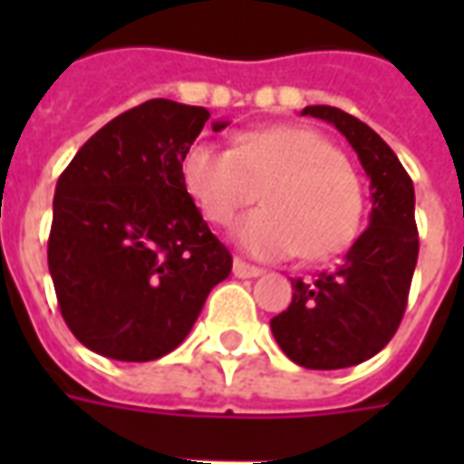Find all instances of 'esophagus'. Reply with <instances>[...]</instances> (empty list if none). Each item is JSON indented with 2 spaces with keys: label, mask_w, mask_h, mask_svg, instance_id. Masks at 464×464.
<instances>
[{
  "label": "esophagus",
  "mask_w": 464,
  "mask_h": 464,
  "mask_svg": "<svg viewBox=\"0 0 464 464\" xmlns=\"http://www.w3.org/2000/svg\"><path fill=\"white\" fill-rule=\"evenodd\" d=\"M233 273H236L238 278H258V276H263V268L241 261V258H236V261H233Z\"/></svg>",
  "instance_id": "obj_1"
}]
</instances>
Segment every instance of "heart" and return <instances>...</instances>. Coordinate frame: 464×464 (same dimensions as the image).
Listing matches in <instances>:
<instances>
[{
	"label": "heart",
	"mask_w": 464,
	"mask_h": 464,
	"mask_svg": "<svg viewBox=\"0 0 464 464\" xmlns=\"http://www.w3.org/2000/svg\"><path fill=\"white\" fill-rule=\"evenodd\" d=\"M183 186L206 221L226 226L258 198L263 208L243 216L233 238L258 258L301 251L323 261L343 251L362 218V186L325 136L301 126H266L238 136L236 149L198 141L181 163Z\"/></svg>",
	"instance_id": "heart-1"
}]
</instances>
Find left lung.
Wrapping results in <instances>:
<instances>
[{"label": "left lung", "instance_id": "obj_1", "mask_svg": "<svg viewBox=\"0 0 464 464\" xmlns=\"http://www.w3.org/2000/svg\"><path fill=\"white\" fill-rule=\"evenodd\" d=\"M303 116L333 123L370 179V223L338 268L293 281L288 311L271 321L281 350L303 368L358 365L385 348L408 305L418 263L415 188L395 151L355 116L335 106H305Z\"/></svg>", "mask_w": 464, "mask_h": 464}]
</instances>
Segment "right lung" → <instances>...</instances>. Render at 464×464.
<instances>
[{"label":"right lung","mask_w":464,"mask_h":464,"mask_svg":"<svg viewBox=\"0 0 464 464\" xmlns=\"http://www.w3.org/2000/svg\"><path fill=\"white\" fill-rule=\"evenodd\" d=\"M208 116L171 99L133 106L56 181L46 251L56 301L76 341L104 358L146 362L179 348L231 273L183 186V156Z\"/></svg>","instance_id":"add662e5"}]
</instances>
